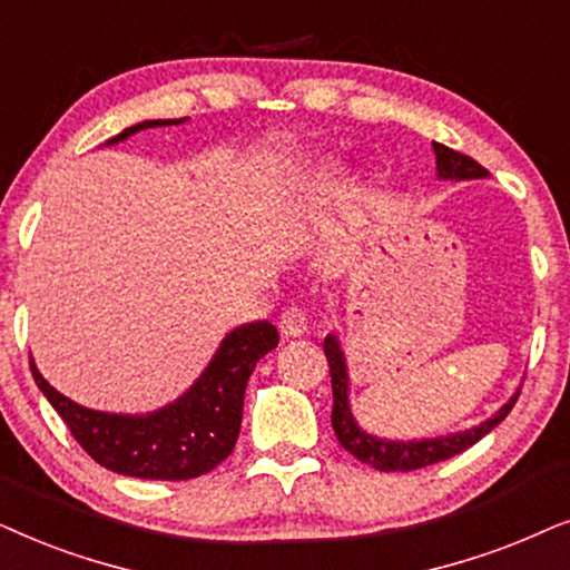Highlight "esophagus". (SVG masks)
Returning a JSON list of instances; mask_svg holds the SVG:
<instances>
[{"label":"esophagus","instance_id":"34e87169","mask_svg":"<svg viewBox=\"0 0 570 570\" xmlns=\"http://www.w3.org/2000/svg\"><path fill=\"white\" fill-rule=\"evenodd\" d=\"M278 325H281V333H284V336H289V338L305 336V331H307L305 309H302V307H286L284 313H281Z\"/></svg>","mask_w":570,"mask_h":570}]
</instances>
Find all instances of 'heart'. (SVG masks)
I'll return each mask as SVG.
<instances>
[{
    "instance_id": "obj_1",
    "label": "heart",
    "mask_w": 570,
    "mask_h": 570,
    "mask_svg": "<svg viewBox=\"0 0 570 570\" xmlns=\"http://www.w3.org/2000/svg\"><path fill=\"white\" fill-rule=\"evenodd\" d=\"M338 181H341V174L336 169H321L307 179V185L313 187L315 193H328V189L338 187Z\"/></svg>"
}]
</instances>
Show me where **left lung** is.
<instances>
[{"label":"left lung","mask_w":570,"mask_h":570,"mask_svg":"<svg viewBox=\"0 0 570 570\" xmlns=\"http://www.w3.org/2000/svg\"><path fill=\"white\" fill-rule=\"evenodd\" d=\"M435 150V171L440 181H469V179H488L490 171L482 169L474 158L456 150L432 142ZM323 352L328 356L331 364V385H333V412L331 424L336 430L338 443L352 453L354 459L364 461V464L381 469V472H412V469H422L428 464H438L456 453L466 451L469 445H474L476 440H482L492 428H498L511 412L519 391L498 409L495 414L482 420L480 424L469 430L449 432V435H435V438H412V440H399V438H383L375 432L364 430L356 422L354 409H352V377H348V364L344 346L336 333H328L323 338Z\"/></svg>","instance_id":"8db88e82"}]
</instances>
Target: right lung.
I'll list each match as a JSON object with an SVG mask.
<instances>
[{
	"instance_id": "right-lung-1",
	"label": "right lung",
	"mask_w": 570,
	"mask_h": 570,
	"mask_svg": "<svg viewBox=\"0 0 570 570\" xmlns=\"http://www.w3.org/2000/svg\"><path fill=\"white\" fill-rule=\"evenodd\" d=\"M185 121L187 117L138 121L106 140V146H117L142 130ZM276 346L278 331L273 323L237 325L222 338L206 370L181 396L146 414L101 412L67 399L41 375L33 356L30 373L82 451L101 466L138 480H193L216 469L234 451L249 375Z\"/></svg>"
}]
</instances>
